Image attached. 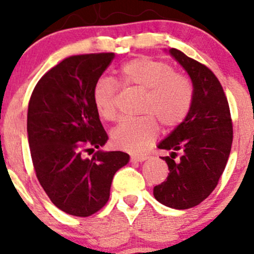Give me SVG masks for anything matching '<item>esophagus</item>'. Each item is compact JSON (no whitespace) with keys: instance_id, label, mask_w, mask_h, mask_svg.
Wrapping results in <instances>:
<instances>
[{"instance_id":"1","label":"esophagus","mask_w":254,"mask_h":254,"mask_svg":"<svg viewBox=\"0 0 254 254\" xmlns=\"http://www.w3.org/2000/svg\"><path fill=\"white\" fill-rule=\"evenodd\" d=\"M148 159L147 155H139V156H131V162H143Z\"/></svg>"}]
</instances>
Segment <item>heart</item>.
I'll use <instances>...</instances> for the list:
<instances>
[{
	"label": "heart",
	"mask_w": 254,
	"mask_h": 254,
	"mask_svg": "<svg viewBox=\"0 0 254 254\" xmlns=\"http://www.w3.org/2000/svg\"><path fill=\"white\" fill-rule=\"evenodd\" d=\"M122 83L144 93L142 113L137 119L121 122L111 132L113 144L132 154L143 153L159 135V120L165 127L179 125L191 109L192 86L188 78L178 75L173 66L148 57L133 58L121 68ZM117 84L103 76L93 88V103L103 119L112 121L116 109Z\"/></svg>",
	"instance_id": "obj_1"
}]
</instances>
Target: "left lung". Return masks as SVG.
<instances>
[{"label": "left lung", "mask_w": 254, "mask_h": 254, "mask_svg": "<svg viewBox=\"0 0 254 254\" xmlns=\"http://www.w3.org/2000/svg\"><path fill=\"white\" fill-rule=\"evenodd\" d=\"M168 54L190 76L193 98L186 118L157 144L170 151L161 157L170 173L153 193L168 208L184 210L198 205L216 188L228 161L233 125L228 101L214 72L177 49Z\"/></svg>", "instance_id": "1"}]
</instances>
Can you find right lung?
Masks as SVG:
<instances>
[{
	"label": "right lung",
	"instance_id": "1",
	"mask_svg": "<svg viewBox=\"0 0 254 254\" xmlns=\"http://www.w3.org/2000/svg\"><path fill=\"white\" fill-rule=\"evenodd\" d=\"M115 57L110 52L65 58L38 81L28 103V144L37 178L51 202L72 216L100 210L116 172L130 160L123 151L82 155L109 139L93 88Z\"/></svg>",
	"mask_w": 254,
	"mask_h": 254
}]
</instances>
